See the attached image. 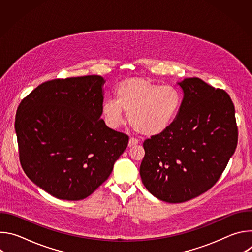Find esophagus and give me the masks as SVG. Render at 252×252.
I'll return each mask as SVG.
<instances>
[{
	"mask_svg": "<svg viewBox=\"0 0 252 252\" xmlns=\"http://www.w3.org/2000/svg\"><path fill=\"white\" fill-rule=\"evenodd\" d=\"M137 143H138V140H137L136 138H134V137H130V138H129V140H128V147H129V148H131V147H133V146L137 145Z\"/></svg>",
	"mask_w": 252,
	"mask_h": 252,
	"instance_id": "esophagus-1",
	"label": "esophagus"
}]
</instances>
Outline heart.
Instances as JSON below:
<instances>
[{
	"mask_svg": "<svg viewBox=\"0 0 252 252\" xmlns=\"http://www.w3.org/2000/svg\"><path fill=\"white\" fill-rule=\"evenodd\" d=\"M183 103V94L176 87L161 86L143 78L122 81L116 90V98L101 105L105 124L119 127L125 112L128 123L140 134L153 136L165 131L175 121Z\"/></svg>",
	"mask_w": 252,
	"mask_h": 252,
	"instance_id": "heart-1",
	"label": "heart"
}]
</instances>
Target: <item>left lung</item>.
Masks as SVG:
<instances>
[{
	"label": "left lung",
	"instance_id": "1",
	"mask_svg": "<svg viewBox=\"0 0 252 252\" xmlns=\"http://www.w3.org/2000/svg\"><path fill=\"white\" fill-rule=\"evenodd\" d=\"M184 92L173 124L143 142L139 174L157 198L185 202L219 181L237 146L235 110L228 94L198 78L177 82Z\"/></svg>",
	"mask_w": 252,
	"mask_h": 252
}]
</instances>
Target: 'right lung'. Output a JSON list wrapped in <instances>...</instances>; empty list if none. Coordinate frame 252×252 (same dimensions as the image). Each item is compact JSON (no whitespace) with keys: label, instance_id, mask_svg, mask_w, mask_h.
I'll return each mask as SVG.
<instances>
[{"label":"right lung","instance_id":"add662e5","mask_svg":"<svg viewBox=\"0 0 252 252\" xmlns=\"http://www.w3.org/2000/svg\"><path fill=\"white\" fill-rule=\"evenodd\" d=\"M104 83L100 76L49 81L18 107L22 167L35 186L59 199L91 195L127 147L128 136L100 119Z\"/></svg>","mask_w":252,"mask_h":252}]
</instances>
